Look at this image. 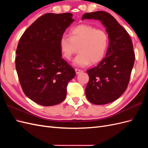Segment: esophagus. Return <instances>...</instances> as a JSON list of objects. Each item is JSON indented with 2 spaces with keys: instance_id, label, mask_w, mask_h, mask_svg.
Segmentation results:
<instances>
[{
  "instance_id": "esophagus-1",
  "label": "esophagus",
  "mask_w": 148,
  "mask_h": 148,
  "mask_svg": "<svg viewBox=\"0 0 148 148\" xmlns=\"http://www.w3.org/2000/svg\"><path fill=\"white\" fill-rule=\"evenodd\" d=\"M75 71H76V73H77V75H78V74H79V73H82L83 71L82 70H79V69H75Z\"/></svg>"
}]
</instances>
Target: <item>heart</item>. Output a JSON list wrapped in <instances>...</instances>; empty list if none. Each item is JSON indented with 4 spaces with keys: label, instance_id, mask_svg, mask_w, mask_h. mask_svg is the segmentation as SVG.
Masks as SVG:
<instances>
[{
    "label": "heart",
    "instance_id": "1",
    "mask_svg": "<svg viewBox=\"0 0 148 148\" xmlns=\"http://www.w3.org/2000/svg\"><path fill=\"white\" fill-rule=\"evenodd\" d=\"M59 44L62 56L66 60H70L79 47V53L73 60V64L83 67L102 60L109 47V36L104 30L82 24L71 29L70 36L62 35Z\"/></svg>",
    "mask_w": 148,
    "mask_h": 148
}]
</instances>
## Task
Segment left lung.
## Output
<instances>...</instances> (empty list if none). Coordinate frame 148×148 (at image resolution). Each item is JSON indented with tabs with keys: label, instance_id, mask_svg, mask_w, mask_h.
Wrapping results in <instances>:
<instances>
[{
	"label": "left lung",
	"instance_id": "obj_1",
	"mask_svg": "<svg viewBox=\"0 0 148 148\" xmlns=\"http://www.w3.org/2000/svg\"><path fill=\"white\" fill-rule=\"evenodd\" d=\"M101 21L109 36L106 57L96 66L87 70L89 80L86 96L96 105L117 99L126 90L135 62V56L130 37L114 16L103 11L86 13L82 20Z\"/></svg>",
	"mask_w": 148,
	"mask_h": 148
}]
</instances>
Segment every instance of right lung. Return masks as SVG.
Instances as JSON below:
<instances>
[{"instance_id": "1", "label": "right lung", "mask_w": 148, "mask_h": 148, "mask_svg": "<svg viewBox=\"0 0 148 148\" xmlns=\"http://www.w3.org/2000/svg\"><path fill=\"white\" fill-rule=\"evenodd\" d=\"M70 13H49L36 20L21 36L15 67L25 95L44 106L64 101L67 84L76 75L62 58L60 39L75 21Z\"/></svg>"}]
</instances>
